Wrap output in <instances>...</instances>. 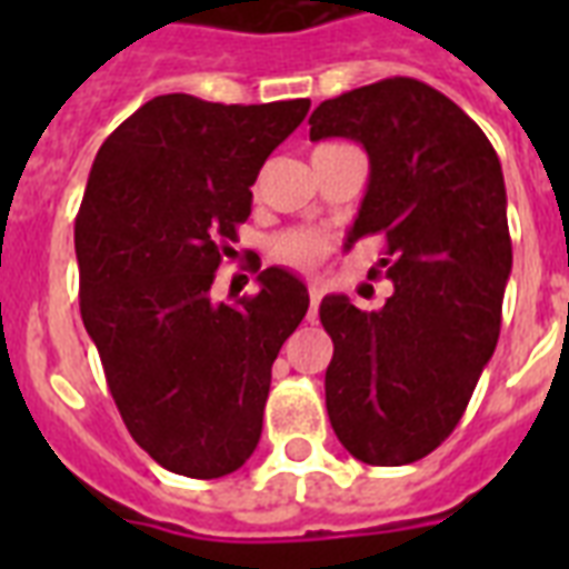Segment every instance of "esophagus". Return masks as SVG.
I'll use <instances>...</instances> for the list:
<instances>
[{"instance_id": "obj_1", "label": "esophagus", "mask_w": 569, "mask_h": 569, "mask_svg": "<svg viewBox=\"0 0 569 569\" xmlns=\"http://www.w3.org/2000/svg\"><path fill=\"white\" fill-rule=\"evenodd\" d=\"M319 303H321V289L319 286H310V312H307V319L310 321L319 319Z\"/></svg>"}]
</instances>
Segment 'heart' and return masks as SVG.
<instances>
[{
  "instance_id": "b5f03b06",
  "label": "heart",
  "mask_w": 569,
  "mask_h": 569,
  "mask_svg": "<svg viewBox=\"0 0 569 569\" xmlns=\"http://www.w3.org/2000/svg\"><path fill=\"white\" fill-rule=\"evenodd\" d=\"M271 250L289 268L310 271V268L321 266L325 257L333 250V236L328 230H316V227H295V230L274 236Z\"/></svg>"
}]
</instances>
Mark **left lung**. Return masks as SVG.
<instances>
[{
	"label": "left lung",
	"instance_id": "left-lung-1",
	"mask_svg": "<svg viewBox=\"0 0 569 569\" xmlns=\"http://www.w3.org/2000/svg\"><path fill=\"white\" fill-rule=\"evenodd\" d=\"M310 138L366 147L372 171L348 248L383 236L380 268L396 286L378 312L346 295L321 301L330 425L357 460L405 467L455 431L499 342L511 274L502 164L476 120L410 76L325 100Z\"/></svg>",
	"mask_w": 569,
	"mask_h": 569
}]
</instances>
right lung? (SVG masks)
I'll return each instance as SVG.
<instances>
[{
  "label": "right lung",
  "instance_id": "obj_1",
  "mask_svg": "<svg viewBox=\"0 0 569 569\" xmlns=\"http://www.w3.org/2000/svg\"><path fill=\"white\" fill-rule=\"evenodd\" d=\"M307 111L164 93L93 159L76 214L79 310L132 440L177 476H230L253 455L271 366L310 307L286 268L236 303L209 298L259 168Z\"/></svg>",
  "mask_w": 569,
  "mask_h": 569
}]
</instances>
